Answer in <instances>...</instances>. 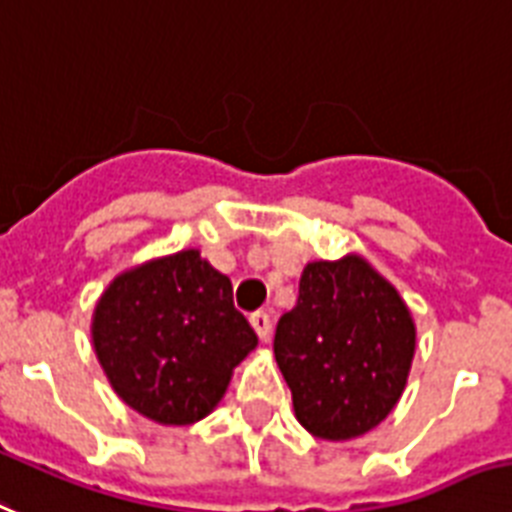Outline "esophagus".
I'll return each instance as SVG.
<instances>
[{
    "mask_svg": "<svg viewBox=\"0 0 512 512\" xmlns=\"http://www.w3.org/2000/svg\"><path fill=\"white\" fill-rule=\"evenodd\" d=\"M249 323H252V328L257 331V336H260V342H268L270 336V326H273V321H270L268 313H255L252 318H249Z\"/></svg>",
    "mask_w": 512,
    "mask_h": 512,
    "instance_id": "34e87169",
    "label": "esophagus"
}]
</instances>
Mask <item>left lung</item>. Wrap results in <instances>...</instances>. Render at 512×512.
Listing matches in <instances>:
<instances>
[{"label": "left lung", "instance_id": "8db88e82", "mask_svg": "<svg viewBox=\"0 0 512 512\" xmlns=\"http://www.w3.org/2000/svg\"><path fill=\"white\" fill-rule=\"evenodd\" d=\"M273 352L297 421L318 439L347 442L376 429L400 402L415 321L365 257L313 260L299 278L297 305L278 321Z\"/></svg>", "mask_w": 512, "mask_h": 512}]
</instances>
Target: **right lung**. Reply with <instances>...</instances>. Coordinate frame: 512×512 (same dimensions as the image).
Instances as JSON below:
<instances>
[{"label": "right lung", "mask_w": 512, "mask_h": 512, "mask_svg": "<svg viewBox=\"0 0 512 512\" xmlns=\"http://www.w3.org/2000/svg\"><path fill=\"white\" fill-rule=\"evenodd\" d=\"M91 344L131 410L189 426L218 407L257 334L234 307L228 276L199 249H181L112 278L91 315Z\"/></svg>", "instance_id": "1"}]
</instances>
